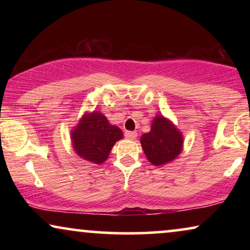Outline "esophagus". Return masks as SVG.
Returning <instances> with one entry per match:
<instances>
[{
	"instance_id": "esophagus-1",
	"label": "esophagus",
	"mask_w": 250,
	"mask_h": 250,
	"mask_svg": "<svg viewBox=\"0 0 250 250\" xmlns=\"http://www.w3.org/2000/svg\"><path fill=\"white\" fill-rule=\"evenodd\" d=\"M124 134H125V138L128 139V140H134L136 136H138V133L132 132V131H126Z\"/></svg>"
}]
</instances>
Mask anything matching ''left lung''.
Masks as SVG:
<instances>
[{
	"instance_id": "left-lung-1",
	"label": "left lung",
	"mask_w": 250,
	"mask_h": 250,
	"mask_svg": "<svg viewBox=\"0 0 250 250\" xmlns=\"http://www.w3.org/2000/svg\"><path fill=\"white\" fill-rule=\"evenodd\" d=\"M141 145L149 162L160 166L180 155L183 139L172 123L163 116H157L152 122L151 131L141 136Z\"/></svg>"
}]
</instances>
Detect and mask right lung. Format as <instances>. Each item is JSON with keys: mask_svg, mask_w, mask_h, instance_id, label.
<instances>
[{"mask_svg": "<svg viewBox=\"0 0 250 250\" xmlns=\"http://www.w3.org/2000/svg\"><path fill=\"white\" fill-rule=\"evenodd\" d=\"M122 138L121 128L109 124L108 119L98 111L85 115L71 132L75 151L81 158L93 164L104 163Z\"/></svg>", "mask_w": 250, "mask_h": 250, "instance_id": "obj_1", "label": "right lung"}]
</instances>
